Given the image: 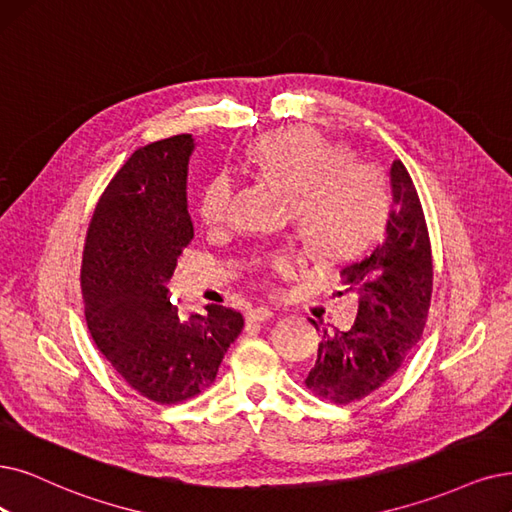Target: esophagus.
Instances as JSON below:
<instances>
[{
    "mask_svg": "<svg viewBox=\"0 0 512 512\" xmlns=\"http://www.w3.org/2000/svg\"><path fill=\"white\" fill-rule=\"evenodd\" d=\"M275 317V311L273 309H269V306H256V309H252L250 313H248V321H269V319H273Z\"/></svg>",
    "mask_w": 512,
    "mask_h": 512,
    "instance_id": "34e87169",
    "label": "esophagus"
}]
</instances>
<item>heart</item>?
Returning a JSON list of instances; mask_svg holds the SVG:
<instances>
[{
  "instance_id": "1",
  "label": "heart",
  "mask_w": 512,
  "mask_h": 512,
  "mask_svg": "<svg viewBox=\"0 0 512 512\" xmlns=\"http://www.w3.org/2000/svg\"><path fill=\"white\" fill-rule=\"evenodd\" d=\"M248 159L267 178L294 195V222L306 245L321 260H346L361 252L382 229L388 212L384 176L367 163H346L336 142L311 128H285L260 136ZM233 199L229 172L212 174L199 191L197 214L206 227L227 222ZM300 258L275 252L258 269L292 275Z\"/></svg>"
}]
</instances>
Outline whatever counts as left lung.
Here are the masks:
<instances>
[{
    "label": "left lung",
    "instance_id": "left-lung-1",
    "mask_svg": "<svg viewBox=\"0 0 512 512\" xmlns=\"http://www.w3.org/2000/svg\"><path fill=\"white\" fill-rule=\"evenodd\" d=\"M391 191L382 239L340 273L359 294L357 319L349 332L330 336L323 330L315 367L304 380L309 391L340 405L365 399L397 374L431 306V239L420 197L399 159L391 166Z\"/></svg>",
    "mask_w": 512,
    "mask_h": 512
}]
</instances>
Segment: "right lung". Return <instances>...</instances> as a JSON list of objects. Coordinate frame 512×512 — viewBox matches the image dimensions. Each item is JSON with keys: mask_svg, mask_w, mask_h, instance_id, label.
Segmentation results:
<instances>
[{"mask_svg": "<svg viewBox=\"0 0 512 512\" xmlns=\"http://www.w3.org/2000/svg\"><path fill=\"white\" fill-rule=\"evenodd\" d=\"M193 149L191 134L136 149L96 203L81 260L84 311L98 351L136 393L161 405L206 391L243 330L241 313L220 304L180 319L168 296L176 260L193 239Z\"/></svg>", "mask_w": 512, "mask_h": 512, "instance_id": "right-lung-1", "label": "right lung"}]
</instances>
